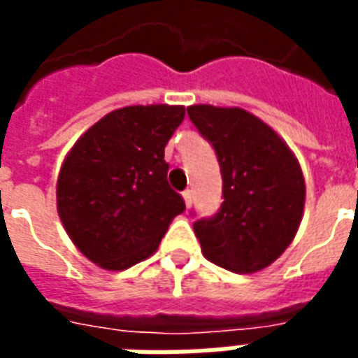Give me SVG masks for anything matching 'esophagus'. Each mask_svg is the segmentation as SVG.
<instances>
[{"instance_id":"1","label":"esophagus","mask_w":358,"mask_h":358,"mask_svg":"<svg viewBox=\"0 0 358 358\" xmlns=\"http://www.w3.org/2000/svg\"><path fill=\"white\" fill-rule=\"evenodd\" d=\"M182 197H184V201H186V207H192V199H194V195H192V189H186V192H182Z\"/></svg>"}]
</instances>
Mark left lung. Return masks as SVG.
Returning a JSON list of instances; mask_svg holds the SVG:
<instances>
[{
	"instance_id": "8db88e82",
	"label": "left lung",
	"mask_w": 358,
	"mask_h": 358,
	"mask_svg": "<svg viewBox=\"0 0 358 358\" xmlns=\"http://www.w3.org/2000/svg\"><path fill=\"white\" fill-rule=\"evenodd\" d=\"M187 117L213 145L222 174L220 209L194 222L203 255L240 274L263 270L299 228L305 205L299 163L280 136L248 110L194 105Z\"/></svg>"
}]
</instances>
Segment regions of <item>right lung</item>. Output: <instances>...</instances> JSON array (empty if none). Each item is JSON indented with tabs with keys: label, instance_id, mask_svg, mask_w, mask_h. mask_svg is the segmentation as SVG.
<instances>
[{
	"label": "right lung",
	"instance_id": "1",
	"mask_svg": "<svg viewBox=\"0 0 358 358\" xmlns=\"http://www.w3.org/2000/svg\"><path fill=\"white\" fill-rule=\"evenodd\" d=\"M184 107H124L74 143L57 180L66 234L90 261L124 270L155 253L172 218L186 210L169 186L164 145Z\"/></svg>",
	"mask_w": 358,
	"mask_h": 358
}]
</instances>
